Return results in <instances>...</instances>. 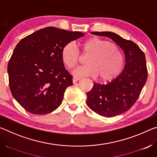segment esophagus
Here are the masks:
<instances>
[{
    "label": "esophagus",
    "mask_w": 157,
    "mask_h": 157,
    "mask_svg": "<svg viewBox=\"0 0 157 157\" xmlns=\"http://www.w3.org/2000/svg\"><path fill=\"white\" fill-rule=\"evenodd\" d=\"M78 80H79V78H77V77H73V83H75V82H78Z\"/></svg>",
    "instance_id": "1"
}]
</instances>
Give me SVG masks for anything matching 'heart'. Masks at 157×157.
Returning a JSON list of instances; mask_svg holds the SVG:
<instances>
[{
  "mask_svg": "<svg viewBox=\"0 0 157 157\" xmlns=\"http://www.w3.org/2000/svg\"><path fill=\"white\" fill-rule=\"evenodd\" d=\"M82 52L88 55L86 65L75 71L76 76L99 75L101 80L107 81L121 73L124 66V56L117 45L105 39L92 37L82 44ZM63 62L69 69L75 68L80 61L78 49L72 42L66 44L62 51Z\"/></svg>",
  "mask_w": 157,
  "mask_h": 157,
  "instance_id": "1",
  "label": "heart"
}]
</instances>
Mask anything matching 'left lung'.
Segmentation results:
<instances>
[{"label": "left lung", "instance_id": "left-lung-1", "mask_svg": "<svg viewBox=\"0 0 157 157\" xmlns=\"http://www.w3.org/2000/svg\"><path fill=\"white\" fill-rule=\"evenodd\" d=\"M107 36L120 46L125 56V66L121 75L106 84L94 83L86 93V105L100 116L110 118L126 112L136 102L147 79L145 55L134 42L111 32H93Z\"/></svg>", "mask_w": 157, "mask_h": 157}]
</instances>
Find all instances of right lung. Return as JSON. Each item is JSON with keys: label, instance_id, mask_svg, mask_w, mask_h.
<instances>
[{"label": "right lung", "instance_id": "right-lung-1", "mask_svg": "<svg viewBox=\"0 0 157 157\" xmlns=\"http://www.w3.org/2000/svg\"><path fill=\"white\" fill-rule=\"evenodd\" d=\"M80 32L55 27L37 30L21 39L7 65L13 97L28 112L47 114L62 104L73 76L63 65L62 51L71 41L84 36Z\"/></svg>", "mask_w": 157, "mask_h": 157}]
</instances>
